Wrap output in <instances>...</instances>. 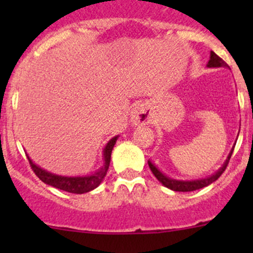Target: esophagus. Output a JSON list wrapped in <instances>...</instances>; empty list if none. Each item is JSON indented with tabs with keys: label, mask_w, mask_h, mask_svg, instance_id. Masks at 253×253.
<instances>
[{
	"label": "esophagus",
	"mask_w": 253,
	"mask_h": 253,
	"mask_svg": "<svg viewBox=\"0 0 253 253\" xmlns=\"http://www.w3.org/2000/svg\"><path fill=\"white\" fill-rule=\"evenodd\" d=\"M131 121L133 125H145L149 122V114L142 105L134 106L131 111Z\"/></svg>",
	"instance_id": "1"
}]
</instances>
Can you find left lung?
<instances>
[{
	"instance_id": "obj_1",
	"label": "left lung",
	"mask_w": 253,
	"mask_h": 253,
	"mask_svg": "<svg viewBox=\"0 0 253 253\" xmlns=\"http://www.w3.org/2000/svg\"><path fill=\"white\" fill-rule=\"evenodd\" d=\"M207 67H209V68L229 67V66L226 65V63L224 62V61L221 60V58L219 57L215 52L211 51V57H209L208 63H207ZM234 147H235V145H234ZM234 147L231 148L230 153H229L228 158H226V160L224 162V164L221 165V167L219 168V169L216 170L213 175L207 176V177H205V178H198V180H186V181L175 180V178H171V177H169V176L163 174V172L160 171L157 167H155V164L152 162V160H148V165H149L153 175H154L155 177L158 178V181H159V182H162L165 187L170 188V190H172V191H177V192H191V191H196V190H200V188L206 187V186L211 185V182H214V181L218 180V178L220 177V175L225 171L226 167H228V163H229V160H230L231 154H233Z\"/></svg>"
}]
</instances>
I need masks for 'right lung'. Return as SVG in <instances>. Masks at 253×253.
Wrapping results in <instances>:
<instances>
[{
	"label": "right lung",
	"instance_id": "right-lung-1",
	"mask_svg": "<svg viewBox=\"0 0 253 253\" xmlns=\"http://www.w3.org/2000/svg\"><path fill=\"white\" fill-rule=\"evenodd\" d=\"M119 136H115L110 141L106 143L105 148L103 150V165L96 170L94 174L90 175H84V176H62L57 174H52V172L47 171V170L42 169L39 165L35 164L29 155L27 154L29 164L32 167L33 171L35 175L40 178L44 183L46 185L52 186V187L58 188V190L66 191L70 193H77V195H82V193H86L89 191L94 190L98 187L101 182H103L104 177L106 176L108 172L109 165H110L111 160V152L114 149V145L116 143Z\"/></svg>",
	"mask_w": 253,
	"mask_h": 253
}]
</instances>
